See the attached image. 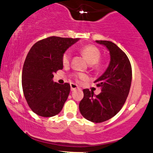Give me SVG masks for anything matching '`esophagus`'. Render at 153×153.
<instances>
[{
  "label": "esophagus",
  "instance_id": "1",
  "mask_svg": "<svg viewBox=\"0 0 153 153\" xmlns=\"http://www.w3.org/2000/svg\"><path fill=\"white\" fill-rule=\"evenodd\" d=\"M71 91H75L76 89H80V88L77 84L75 83H71Z\"/></svg>",
  "mask_w": 153,
  "mask_h": 153
}]
</instances>
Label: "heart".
Listing matches in <instances>:
<instances>
[{
	"instance_id": "obj_1",
	"label": "heart",
	"mask_w": 153,
	"mask_h": 153,
	"mask_svg": "<svg viewBox=\"0 0 153 153\" xmlns=\"http://www.w3.org/2000/svg\"><path fill=\"white\" fill-rule=\"evenodd\" d=\"M80 52L81 53L90 65H96L98 67V62L99 61L101 58V51L97 47L94 46V45H85V46L81 47L80 49ZM71 52L69 50H67L64 52L62 57V61L63 65H67L71 62ZM75 78L78 80H84L86 78L85 75L82 74V73H77L75 75Z\"/></svg>"
}]
</instances>
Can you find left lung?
<instances>
[{"instance_id":"1","label":"left lung","mask_w":153,"mask_h":153,"mask_svg":"<svg viewBox=\"0 0 153 153\" xmlns=\"http://www.w3.org/2000/svg\"><path fill=\"white\" fill-rule=\"evenodd\" d=\"M109 51L110 62L104 73L94 82L101 92L95 95L89 89L83 90V99L79 103L82 117L94 123L108 120L124 106L131 82V66L127 54L114 43L97 40Z\"/></svg>"}]
</instances>
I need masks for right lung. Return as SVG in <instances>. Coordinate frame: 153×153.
<instances>
[{"instance_id":"1","label":"right lung","mask_w":153,"mask_h":153,"mask_svg":"<svg viewBox=\"0 0 153 153\" xmlns=\"http://www.w3.org/2000/svg\"><path fill=\"white\" fill-rule=\"evenodd\" d=\"M78 40L50 36L35 43L27 54L22 71L23 92L28 105L37 115L51 117L62 110L71 85L54 82L53 74L62 69V54Z\"/></svg>"}]
</instances>
